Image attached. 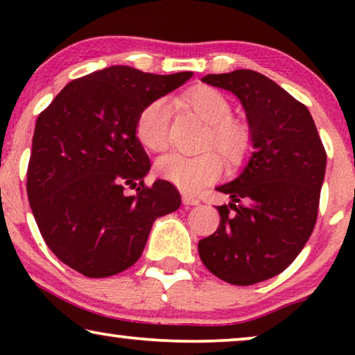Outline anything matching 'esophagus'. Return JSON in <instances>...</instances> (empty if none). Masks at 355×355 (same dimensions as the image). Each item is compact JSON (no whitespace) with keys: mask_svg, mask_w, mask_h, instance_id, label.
Listing matches in <instances>:
<instances>
[{"mask_svg":"<svg viewBox=\"0 0 355 355\" xmlns=\"http://www.w3.org/2000/svg\"><path fill=\"white\" fill-rule=\"evenodd\" d=\"M182 203H184V205L196 207V205H198V203H200V200H198L197 197H192V196H189V193H184V196H182Z\"/></svg>","mask_w":355,"mask_h":355,"instance_id":"1","label":"esophagus"}]
</instances>
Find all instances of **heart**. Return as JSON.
Wrapping results in <instances>:
<instances>
[{
	"label": "heart",
	"instance_id": "obj_1",
	"mask_svg": "<svg viewBox=\"0 0 355 355\" xmlns=\"http://www.w3.org/2000/svg\"><path fill=\"white\" fill-rule=\"evenodd\" d=\"M184 103L208 125L202 148H216L227 162L234 163L252 147V130L245 123L232 118L231 101L213 87H198L184 96ZM171 105L157 98L140 110L135 121V137L150 152H163L168 147ZM157 173L164 181L184 192H197L215 182L223 173V162L215 152L197 157L168 153L157 162Z\"/></svg>",
	"mask_w": 355,
	"mask_h": 355
}]
</instances>
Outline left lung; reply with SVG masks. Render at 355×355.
Instances as JSON below:
<instances>
[{"mask_svg":"<svg viewBox=\"0 0 355 355\" xmlns=\"http://www.w3.org/2000/svg\"><path fill=\"white\" fill-rule=\"evenodd\" d=\"M244 106L254 152L241 173L218 191L220 226L198 242L208 271L236 286L279 275L304 249L317 223L327 152L307 106L260 72L208 74Z\"/></svg>","mask_w":355,"mask_h":355,"instance_id":"8db88e82","label":"left lung"}]
</instances>
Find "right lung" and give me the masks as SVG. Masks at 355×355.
<instances>
[{
  "label": "right lung",
  "instance_id": "obj_1",
  "mask_svg": "<svg viewBox=\"0 0 355 355\" xmlns=\"http://www.w3.org/2000/svg\"><path fill=\"white\" fill-rule=\"evenodd\" d=\"M191 77L111 66L69 82L38 114L27 197L62 263L89 278L118 275L140 259L153 221L181 207L171 182H144L150 159L135 121L145 105Z\"/></svg>",
  "mask_w": 355,
  "mask_h": 355
}]
</instances>
